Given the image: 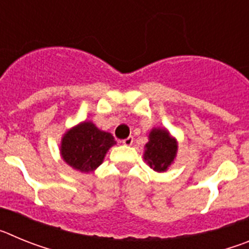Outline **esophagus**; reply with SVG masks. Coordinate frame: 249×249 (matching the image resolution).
Here are the masks:
<instances>
[{"label":"esophagus","instance_id":"obj_1","mask_svg":"<svg viewBox=\"0 0 249 249\" xmlns=\"http://www.w3.org/2000/svg\"><path fill=\"white\" fill-rule=\"evenodd\" d=\"M132 143H133V137H128L122 141V144H124V146H131Z\"/></svg>","mask_w":249,"mask_h":249}]
</instances>
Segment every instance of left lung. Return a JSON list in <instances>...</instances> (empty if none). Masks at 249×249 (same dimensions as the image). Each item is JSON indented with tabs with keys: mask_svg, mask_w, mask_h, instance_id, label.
<instances>
[{
	"mask_svg": "<svg viewBox=\"0 0 249 249\" xmlns=\"http://www.w3.org/2000/svg\"><path fill=\"white\" fill-rule=\"evenodd\" d=\"M178 142L167 128L153 127L148 133V142L144 146L143 160L156 172H166L175 163Z\"/></svg>",
	"mask_w": 249,
	"mask_h": 249,
	"instance_id": "left-lung-1",
	"label": "left lung"
}]
</instances>
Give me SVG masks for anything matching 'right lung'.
<instances>
[{"mask_svg":"<svg viewBox=\"0 0 249 249\" xmlns=\"http://www.w3.org/2000/svg\"><path fill=\"white\" fill-rule=\"evenodd\" d=\"M116 144L109 132L102 131L91 121H83L63 133L59 153L63 162L76 171L91 173L102 164L106 155Z\"/></svg>","mask_w":249,"mask_h":249,"instance_id":"obj_1","label":"right lung"}]
</instances>
